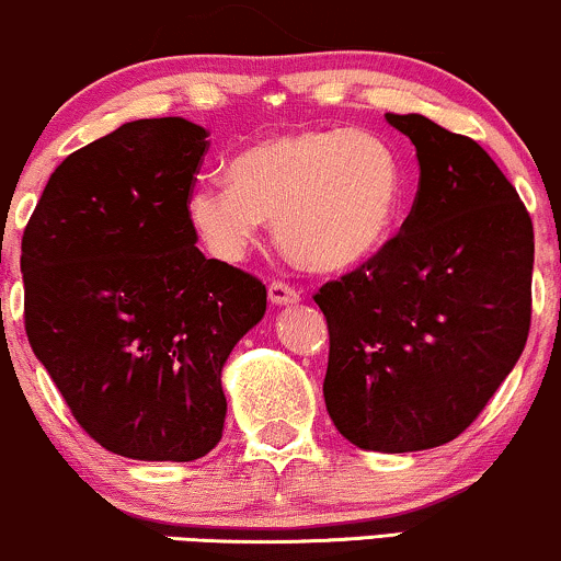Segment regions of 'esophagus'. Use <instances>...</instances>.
Segmentation results:
<instances>
[{"instance_id":"obj_1","label":"esophagus","mask_w":561,"mask_h":561,"mask_svg":"<svg viewBox=\"0 0 561 561\" xmlns=\"http://www.w3.org/2000/svg\"><path fill=\"white\" fill-rule=\"evenodd\" d=\"M267 297H270V302H273L275 307H286V305H297L299 299V291L294 286H288V283H270V288H267Z\"/></svg>"}]
</instances>
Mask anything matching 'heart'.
Returning a JSON list of instances; mask_svg holds the SVG:
<instances>
[{"label":"heart","mask_w":561,"mask_h":561,"mask_svg":"<svg viewBox=\"0 0 561 561\" xmlns=\"http://www.w3.org/2000/svg\"><path fill=\"white\" fill-rule=\"evenodd\" d=\"M227 176H197L184 197L190 230L221 262H240L275 219L294 264L351 273L390 243L403 206L399 154L355 128L264 138L234 154Z\"/></svg>","instance_id":"1"}]
</instances>
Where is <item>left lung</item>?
<instances>
[{
    "mask_svg": "<svg viewBox=\"0 0 561 561\" xmlns=\"http://www.w3.org/2000/svg\"><path fill=\"white\" fill-rule=\"evenodd\" d=\"M417 149L412 214L371 262L316 294L323 399L358 449L442 447L516 366L533 305V219L495 160L423 114H385Z\"/></svg>",
    "mask_w": 561,
    "mask_h": 561,
    "instance_id": "obj_1",
    "label": "left lung"
}]
</instances>
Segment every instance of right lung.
I'll list each match as a JSON object with an SVG mask.
<instances>
[{
  "label": "right lung",
  "mask_w": 561,
  "mask_h": 561,
  "mask_svg": "<svg viewBox=\"0 0 561 561\" xmlns=\"http://www.w3.org/2000/svg\"><path fill=\"white\" fill-rule=\"evenodd\" d=\"M208 130L134 119L53 171L21 243L26 334L90 438L130 460L219 444L221 369L267 288L206 259L184 216Z\"/></svg>",
  "instance_id": "right-lung-1"
}]
</instances>
